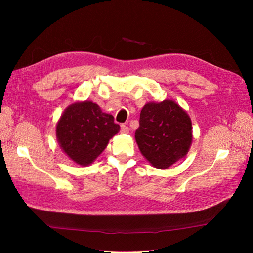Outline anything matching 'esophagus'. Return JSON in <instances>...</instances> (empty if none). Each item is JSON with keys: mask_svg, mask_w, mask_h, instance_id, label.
<instances>
[{"mask_svg": "<svg viewBox=\"0 0 253 253\" xmlns=\"http://www.w3.org/2000/svg\"><path fill=\"white\" fill-rule=\"evenodd\" d=\"M120 132L122 134H127L128 133V127L126 125H121L120 126Z\"/></svg>", "mask_w": 253, "mask_h": 253, "instance_id": "1", "label": "esophagus"}]
</instances>
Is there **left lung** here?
Instances as JSON below:
<instances>
[{
	"label": "left lung",
	"instance_id": "8db88e82",
	"mask_svg": "<svg viewBox=\"0 0 253 253\" xmlns=\"http://www.w3.org/2000/svg\"><path fill=\"white\" fill-rule=\"evenodd\" d=\"M135 139L153 167L168 169L188 153L192 143V122L173 100L149 102L141 110Z\"/></svg>",
	"mask_w": 253,
	"mask_h": 253
}]
</instances>
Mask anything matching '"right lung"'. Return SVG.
<instances>
[{
    "mask_svg": "<svg viewBox=\"0 0 253 253\" xmlns=\"http://www.w3.org/2000/svg\"><path fill=\"white\" fill-rule=\"evenodd\" d=\"M120 129L114 117L91 101L67 106L56 128L60 148L73 162L88 166L101 154L109 140Z\"/></svg>",
    "mask_w": 253,
    "mask_h": 253,
    "instance_id": "add662e5",
    "label": "right lung"
}]
</instances>
